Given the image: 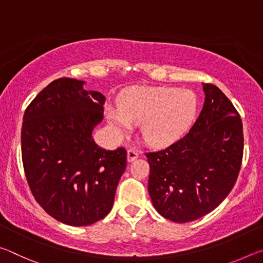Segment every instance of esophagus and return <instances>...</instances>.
Listing matches in <instances>:
<instances>
[{"mask_svg": "<svg viewBox=\"0 0 263 263\" xmlns=\"http://www.w3.org/2000/svg\"><path fill=\"white\" fill-rule=\"evenodd\" d=\"M138 157H139V152H138V149H136V148L127 149V161H128V162L135 161V160H136Z\"/></svg>", "mask_w": 263, "mask_h": 263, "instance_id": "obj_1", "label": "esophagus"}]
</instances>
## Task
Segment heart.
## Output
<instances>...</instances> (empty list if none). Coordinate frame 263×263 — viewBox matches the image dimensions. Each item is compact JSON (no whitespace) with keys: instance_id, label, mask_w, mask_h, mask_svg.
<instances>
[{"instance_id":"1","label":"heart","mask_w":263,"mask_h":263,"mask_svg":"<svg viewBox=\"0 0 263 263\" xmlns=\"http://www.w3.org/2000/svg\"><path fill=\"white\" fill-rule=\"evenodd\" d=\"M197 96L189 89L136 87L124 92L119 108L109 106L106 115L119 133L141 123V136L149 145L166 146L183 137L197 114Z\"/></svg>"}]
</instances>
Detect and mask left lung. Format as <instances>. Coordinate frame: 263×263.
I'll return each instance as SVG.
<instances>
[{
	"label": "left lung",
	"mask_w": 263,
	"mask_h": 263,
	"mask_svg": "<svg viewBox=\"0 0 263 263\" xmlns=\"http://www.w3.org/2000/svg\"><path fill=\"white\" fill-rule=\"evenodd\" d=\"M203 109L184 137L168 147L145 153L148 193L160 215L175 222L198 219L219 205L241 168L242 122L219 88L203 83Z\"/></svg>",
	"instance_id": "obj_1"
}]
</instances>
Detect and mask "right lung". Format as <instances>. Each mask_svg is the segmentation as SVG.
I'll return each instance as SVG.
<instances>
[{"label": "right lung", "mask_w": 263, "mask_h": 263, "mask_svg": "<svg viewBox=\"0 0 263 263\" xmlns=\"http://www.w3.org/2000/svg\"><path fill=\"white\" fill-rule=\"evenodd\" d=\"M84 81L61 78L26 108L21 144L26 181L35 201L64 224L87 226L112 208L126 168V149L101 148L92 140L105 97Z\"/></svg>", "instance_id": "1"}]
</instances>
